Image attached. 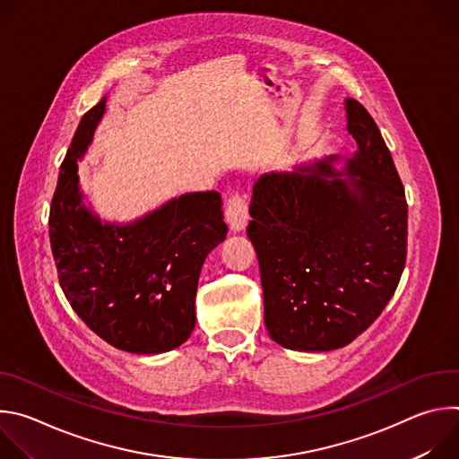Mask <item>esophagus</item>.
<instances>
[{
    "label": "esophagus",
    "mask_w": 459,
    "mask_h": 459,
    "mask_svg": "<svg viewBox=\"0 0 459 459\" xmlns=\"http://www.w3.org/2000/svg\"><path fill=\"white\" fill-rule=\"evenodd\" d=\"M225 220L230 225V230H234V232H239L247 227V223H248V205H247V200H245L243 194L236 192L227 200V204H225Z\"/></svg>",
    "instance_id": "1"
}]
</instances>
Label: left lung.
Instances as JSON below:
<instances>
[{"label": "left lung", "mask_w": 459, "mask_h": 459, "mask_svg": "<svg viewBox=\"0 0 459 459\" xmlns=\"http://www.w3.org/2000/svg\"><path fill=\"white\" fill-rule=\"evenodd\" d=\"M358 143L338 156L261 176L247 236L264 287L271 338L292 351H334L374 323L394 296L407 259V200L379 128L345 100ZM347 173V178L341 174Z\"/></svg>", "instance_id": "left-lung-1"}]
</instances>
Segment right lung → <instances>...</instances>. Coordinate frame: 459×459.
I'll use <instances>...</instances> for the list:
<instances>
[{"label": "right lung", "instance_id": "right-lung-1", "mask_svg": "<svg viewBox=\"0 0 459 459\" xmlns=\"http://www.w3.org/2000/svg\"><path fill=\"white\" fill-rule=\"evenodd\" d=\"M103 98L80 121L48 214L61 290L92 333L134 354L185 343L195 323V290L209 252L225 239L221 195L190 192L128 225L101 223L82 202L78 160L105 112Z\"/></svg>", "mask_w": 459, "mask_h": 459}]
</instances>
